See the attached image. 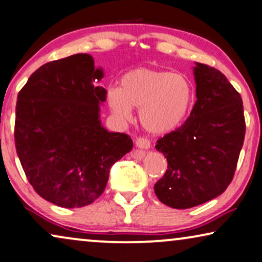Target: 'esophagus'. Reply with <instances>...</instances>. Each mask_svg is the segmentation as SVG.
I'll return each mask as SVG.
<instances>
[{"label": "esophagus", "mask_w": 262, "mask_h": 262, "mask_svg": "<svg viewBox=\"0 0 262 262\" xmlns=\"http://www.w3.org/2000/svg\"><path fill=\"white\" fill-rule=\"evenodd\" d=\"M135 145H137V147L141 148V149H148L149 147H151V142H149V140H147V139H145V138L137 139Z\"/></svg>", "instance_id": "1"}]
</instances>
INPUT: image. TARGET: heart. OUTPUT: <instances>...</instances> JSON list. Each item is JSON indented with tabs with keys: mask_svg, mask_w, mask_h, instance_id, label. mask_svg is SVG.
<instances>
[{
	"mask_svg": "<svg viewBox=\"0 0 262 262\" xmlns=\"http://www.w3.org/2000/svg\"><path fill=\"white\" fill-rule=\"evenodd\" d=\"M193 86L186 76L149 68L129 71L120 89L107 90L106 102L117 117L129 120L140 107L139 120L148 133L163 135L182 123L193 103Z\"/></svg>",
	"mask_w": 262,
	"mask_h": 262,
	"instance_id": "1",
	"label": "heart"
}]
</instances>
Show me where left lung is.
I'll list each match as a JSON object with an SVG mask.
<instances>
[{
    "label": "left lung",
    "mask_w": 262,
    "mask_h": 262,
    "mask_svg": "<svg viewBox=\"0 0 262 262\" xmlns=\"http://www.w3.org/2000/svg\"><path fill=\"white\" fill-rule=\"evenodd\" d=\"M196 102L182 127L157 141L167 170L155 184L159 201L190 208L224 193L245 141L239 93L217 69L195 62Z\"/></svg>",
    "instance_id": "1"
}]
</instances>
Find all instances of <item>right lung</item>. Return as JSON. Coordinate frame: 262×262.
I'll return each instance as SVG.
<instances>
[{
  "instance_id": "1",
  "label": "right lung",
  "mask_w": 262,
  "mask_h": 262,
  "mask_svg": "<svg viewBox=\"0 0 262 262\" xmlns=\"http://www.w3.org/2000/svg\"><path fill=\"white\" fill-rule=\"evenodd\" d=\"M103 78L92 56L76 54L41 66L17 95V157L33 189L56 206L92 204L111 166L133 148L127 134L102 125Z\"/></svg>"
}]
</instances>
